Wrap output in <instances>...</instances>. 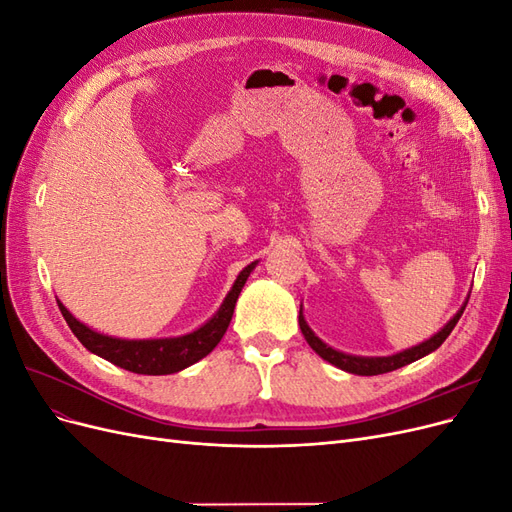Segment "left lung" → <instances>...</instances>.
<instances>
[{
  "mask_svg": "<svg viewBox=\"0 0 512 512\" xmlns=\"http://www.w3.org/2000/svg\"><path fill=\"white\" fill-rule=\"evenodd\" d=\"M466 305H468V301L463 303L459 312H457L451 320H448L436 335L429 337L427 342L418 344V346H414V348H408V350H404V352L391 354V356H354V354L339 352V350L327 346L312 329L307 327V322H305V318H303V307H301V312H299V327H301L303 337L307 339V344L312 346V350H314L316 354H320L324 361H329L331 365L348 371V374H356V376H378V374H386V371H393V369H399V367H404V365H410V363H414V361H418V359H423L425 354H429V352H433V350H438V348L444 344V339H446L448 335H451V331L455 329V324L459 322V318H461V314H463V309H466Z\"/></svg>",
  "mask_w": 512,
  "mask_h": 512,
  "instance_id": "1",
  "label": "left lung"
}]
</instances>
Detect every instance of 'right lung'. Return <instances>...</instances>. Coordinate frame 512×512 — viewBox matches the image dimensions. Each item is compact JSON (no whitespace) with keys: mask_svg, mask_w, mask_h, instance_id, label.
Segmentation results:
<instances>
[{"mask_svg":"<svg viewBox=\"0 0 512 512\" xmlns=\"http://www.w3.org/2000/svg\"><path fill=\"white\" fill-rule=\"evenodd\" d=\"M256 262L247 265L239 275L235 284H232L230 292L226 294L224 303L220 305L218 312L213 314L211 320H207L203 327L179 337H160V339H121L102 335L94 329H89L87 324L76 320L64 303H59L61 314H64L68 327L72 333L79 337V342L108 363H113L121 369L134 371V374H145V376H166V374H177V371L194 365L196 361L207 356L215 346L220 344L224 337L228 324L232 320V312H235L237 299L241 294V288L245 286L247 277H250Z\"/></svg>","mask_w":512,"mask_h":512,"instance_id":"1","label":"right lung"}]
</instances>
